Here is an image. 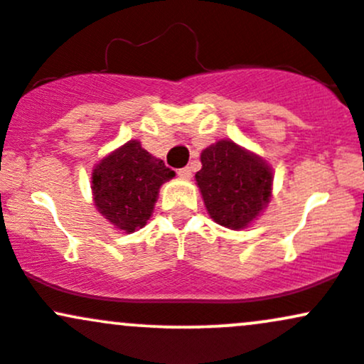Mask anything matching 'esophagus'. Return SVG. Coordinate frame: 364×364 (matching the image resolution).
<instances>
[{
  "mask_svg": "<svg viewBox=\"0 0 364 364\" xmlns=\"http://www.w3.org/2000/svg\"><path fill=\"white\" fill-rule=\"evenodd\" d=\"M178 175H181L182 178H191V175H193V171H191L189 166H183L178 170Z\"/></svg>",
  "mask_w": 364,
  "mask_h": 364,
  "instance_id": "34e87169",
  "label": "esophagus"
}]
</instances>
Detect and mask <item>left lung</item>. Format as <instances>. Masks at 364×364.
I'll return each mask as SVG.
<instances>
[{
	"label": "left lung",
	"instance_id": "obj_1",
	"mask_svg": "<svg viewBox=\"0 0 364 364\" xmlns=\"http://www.w3.org/2000/svg\"><path fill=\"white\" fill-rule=\"evenodd\" d=\"M196 173L203 201L215 222L243 229L271 198V168L230 140H220L201 152Z\"/></svg>",
	"mask_w": 364,
	"mask_h": 364
}]
</instances>
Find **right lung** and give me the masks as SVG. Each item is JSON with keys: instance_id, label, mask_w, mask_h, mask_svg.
Returning a JSON list of instances; mask_svg holds the SVG:
<instances>
[{"instance_id": "right-lung-1", "label": "right lung", "mask_w": 364, "mask_h": 364, "mask_svg": "<svg viewBox=\"0 0 364 364\" xmlns=\"http://www.w3.org/2000/svg\"><path fill=\"white\" fill-rule=\"evenodd\" d=\"M173 175L161 159L130 140L93 170L95 206L112 225L134 232L149 220L159 187Z\"/></svg>"}]
</instances>
